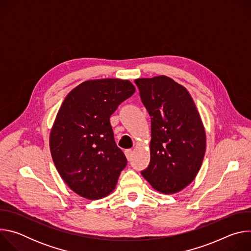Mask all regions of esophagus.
<instances>
[{"instance_id":"obj_1","label":"esophagus","mask_w":251,"mask_h":251,"mask_svg":"<svg viewBox=\"0 0 251 251\" xmlns=\"http://www.w3.org/2000/svg\"><path fill=\"white\" fill-rule=\"evenodd\" d=\"M125 155H126V158L128 161H130L132 159V155H133V151L131 149H128V150H125Z\"/></svg>"}]
</instances>
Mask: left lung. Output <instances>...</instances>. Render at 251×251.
I'll use <instances>...</instances> for the list:
<instances>
[{
	"mask_svg": "<svg viewBox=\"0 0 251 251\" xmlns=\"http://www.w3.org/2000/svg\"><path fill=\"white\" fill-rule=\"evenodd\" d=\"M151 116V160L141 174L158 192L182 191L198 175L205 153V132L188 90L160 75L135 80Z\"/></svg>",
	"mask_w": 251,
	"mask_h": 251,
	"instance_id": "1",
	"label": "left lung"
}]
</instances>
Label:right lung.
<instances>
[{"label": "right lung", "instance_id": "add662e5", "mask_svg": "<svg viewBox=\"0 0 251 251\" xmlns=\"http://www.w3.org/2000/svg\"><path fill=\"white\" fill-rule=\"evenodd\" d=\"M135 92L128 80L84 81L62 102L50 136L53 163L77 195L98 200L115 189L127 159L117 147L110 116Z\"/></svg>", "mask_w": 251, "mask_h": 251}]
</instances>
